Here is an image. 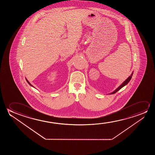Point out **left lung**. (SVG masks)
<instances>
[{"mask_svg": "<svg viewBox=\"0 0 155 155\" xmlns=\"http://www.w3.org/2000/svg\"><path fill=\"white\" fill-rule=\"evenodd\" d=\"M132 74H133V72L132 73V74H131V76H130L128 78H127V80L126 81H124V82H123L122 84H121L120 86H119L117 88L115 91H113V92H112V93H111L110 94H115L116 93H117V91H119V90L120 89H121L122 87H124L125 85H127V83H129V82L131 80V79L132 76Z\"/></svg>", "mask_w": 155, "mask_h": 155, "instance_id": "8db88e82", "label": "left lung"}]
</instances>
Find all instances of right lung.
<instances>
[{"label": "right lung", "mask_w": 155, "mask_h": 155, "mask_svg": "<svg viewBox=\"0 0 155 155\" xmlns=\"http://www.w3.org/2000/svg\"><path fill=\"white\" fill-rule=\"evenodd\" d=\"M26 81H27V82H28V84H29V85H31V86H32V85H31V84H30V82H29V81H28V80H27V79H26Z\"/></svg>", "instance_id": "obj_1"}]
</instances>
